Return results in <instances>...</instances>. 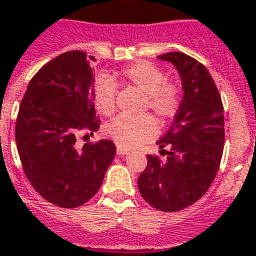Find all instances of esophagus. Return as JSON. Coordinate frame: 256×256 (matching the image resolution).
<instances>
[{
    "label": "esophagus",
    "instance_id": "esophagus-1",
    "mask_svg": "<svg viewBox=\"0 0 256 256\" xmlns=\"http://www.w3.org/2000/svg\"><path fill=\"white\" fill-rule=\"evenodd\" d=\"M116 153L120 154V156H124V154H128L130 152H128V150H126V149H122V148H120V146H118V149H116Z\"/></svg>",
    "mask_w": 256,
    "mask_h": 256
}]
</instances>
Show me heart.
<instances>
[{
	"instance_id": "obj_1",
	"label": "heart",
	"mask_w": 256,
	"mask_h": 256,
	"mask_svg": "<svg viewBox=\"0 0 256 256\" xmlns=\"http://www.w3.org/2000/svg\"><path fill=\"white\" fill-rule=\"evenodd\" d=\"M120 83L144 92L142 110H152L160 122L173 120L181 106V87L166 80V74L149 62H138L124 68ZM118 84L108 76H100L94 84V102L100 114L111 116L116 108ZM107 136L124 149H132L152 140L157 132L153 116L144 114L136 118L118 116L106 128Z\"/></svg>"
}]
</instances>
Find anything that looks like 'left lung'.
<instances>
[{
  "label": "left lung",
  "instance_id": "left-lung-1",
  "mask_svg": "<svg viewBox=\"0 0 256 256\" xmlns=\"http://www.w3.org/2000/svg\"><path fill=\"white\" fill-rule=\"evenodd\" d=\"M178 70L184 98L166 134L157 142L171 148L166 161L148 154L138 177L146 202L162 212L192 206L208 190L219 170L224 148L223 102L212 76L196 58L182 52L160 54Z\"/></svg>",
  "mask_w": 256,
  "mask_h": 256
}]
</instances>
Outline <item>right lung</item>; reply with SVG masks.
Wrapping results in <instances>:
<instances>
[{
	"mask_svg": "<svg viewBox=\"0 0 256 256\" xmlns=\"http://www.w3.org/2000/svg\"><path fill=\"white\" fill-rule=\"evenodd\" d=\"M94 56L68 50L42 66L29 82L16 120V144L36 192L62 208L83 206L102 185L115 156L110 140L76 148L79 132H96Z\"/></svg>",
	"mask_w": 256,
	"mask_h": 256,
	"instance_id": "1",
	"label": "right lung"
}]
</instances>
